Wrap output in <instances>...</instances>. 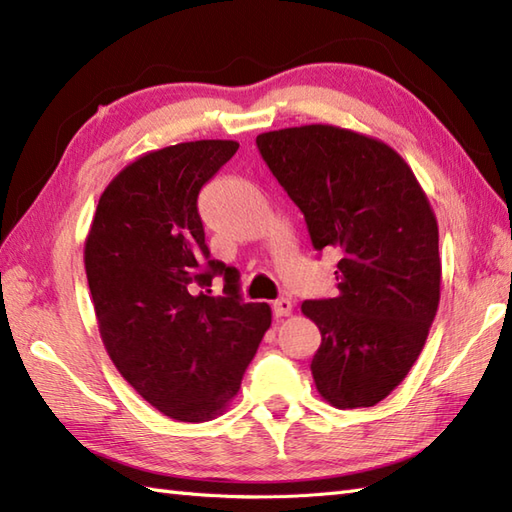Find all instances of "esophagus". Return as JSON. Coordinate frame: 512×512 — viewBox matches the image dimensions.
<instances>
[{
	"mask_svg": "<svg viewBox=\"0 0 512 512\" xmlns=\"http://www.w3.org/2000/svg\"><path fill=\"white\" fill-rule=\"evenodd\" d=\"M292 312V301L290 299H277L273 303V314L277 319H284V317H290Z\"/></svg>",
	"mask_w": 512,
	"mask_h": 512,
	"instance_id": "1",
	"label": "esophagus"
}]
</instances>
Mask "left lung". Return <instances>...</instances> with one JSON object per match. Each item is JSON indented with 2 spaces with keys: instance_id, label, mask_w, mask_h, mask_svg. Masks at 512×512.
Returning a JSON list of instances; mask_svg holds the SVG:
<instances>
[{
  "instance_id": "obj_1",
  "label": "left lung",
  "mask_w": 512,
  "mask_h": 512,
  "mask_svg": "<svg viewBox=\"0 0 512 512\" xmlns=\"http://www.w3.org/2000/svg\"><path fill=\"white\" fill-rule=\"evenodd\" d=\"M306 217L312 246L339 250L334 299L303 301L321 345L312 376L336 409L374 407L420 356L440 303L438 220L396 149L334 125L257 136Z\"/></svg>"
}]
</instances>
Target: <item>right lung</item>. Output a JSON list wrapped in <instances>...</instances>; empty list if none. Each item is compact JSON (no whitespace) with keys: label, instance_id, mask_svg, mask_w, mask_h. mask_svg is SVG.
I'll list each match as a JSON object with an SVG mask.
<instances>
[{"label":"right lung","instance_id":"1","mask_svg":"<svg viewBox=\"0 0 512 512\" xmlns=\"http://www.w3.org/2000/svg\"><path fill=\"white\" fill-rule=\"evenodd\" d=\"M235 140L147 151L101 193L85 237V275L107 354L151 407L180 422L220 416L273 321L239 299V273L204 242L198 193ZM225 275V297L198 287ZM211 292V290H209Z\"/></svg>","mask_w":512,"mask_h":512}]
</instances>
